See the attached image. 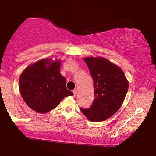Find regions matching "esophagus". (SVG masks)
<instances>
[{
    "instance_id": "34e87169",
    "label": "esophagus",
    "mask_w": 156,
    "mask_h": 156,
    "mask_svg": "<svg viewBox=\"0 0 156 156\" xmlns=\"http://www.w3.org/2000/svg\"><path fill=\"white\" fill-rule=\"evenodd\" d=\"M72 92H73L74 97H75L76 94V89H74V90H72Z\"/></svg>"
}]
</instances>
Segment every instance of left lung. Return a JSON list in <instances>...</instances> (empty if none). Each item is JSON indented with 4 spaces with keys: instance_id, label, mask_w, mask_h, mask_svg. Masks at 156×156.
I'll return each instance as SVG.
<instances>
[{
    "instance_id": "8db88e82",
    "label": "left lung",
    "mask_w": 156,
    "mask_h": 156,
    "mask_svg": "<svg viewBox=\"0 0 156 156\" xmlns=\"http://www.w3.org/2000/svg\"><path fill=\"white\" fill-rule=\"evenodd\" d=\"M94 87L93 103L81 112L91 121L110 118L122 105L129 89V82L122 69L103 57H87Z\"/></svg>"
}]
</instances>
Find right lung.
Masks as SVG:
<instances>
[{
	"label": "right lung",
	"mask_w": 156,
	"mask_h": 156,
	"mask_svg": "<svg viewBox=\"0 0 156 156\" xmlns=\"http://www.w3.org/2000/svg\"><path fill=\"white\" fill-rule=\"evenodd\" d=\"M59 61L44 59L21 74V96L32 109L44 114L57 107L65 97L73 95L66 87V79L59 73Z\"/></svg>",
	"instance_id": "right-lung-1"
}]
</instances>
